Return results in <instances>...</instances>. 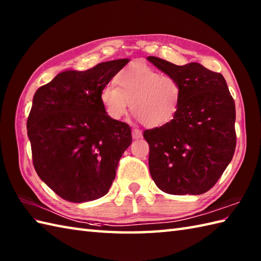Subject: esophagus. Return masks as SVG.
Listing matches in <instances>:
<instances>
[{
    "mask_svg": "<svg viewBox=\"0 0 261 261\" xmlns=\"http://www.w3.org/2000/svg\"><path fill=\"white\" fill-rule=\"evenodd\" d=\"M141 137H142V132L139 129L132 130V138H134V139H139Z\"/></svg>",
    "mask_w": 261,
    "mask_h": 261,
    "instance_id": "34e87169",
    "label": "esophagus"
}]
</instances>
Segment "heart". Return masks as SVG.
Returning <instances> with one entry per match:
<instances>
[{
    "label": "heart",
    "mask_w": 261,
    "mask_h": 261,
    "mask_svg": "<svg viewBox=\"0 0 261 261\" xmlns=\"http://www.w3.org/2000/svg\"><path fill=\"white\" fill-rule=\"evenodd\" d=\"M115 84L105 85L99 99L105 113L121 120L130 108L142 124L158 127L173 120L179 108L181 91L174 77L160 75L145 63L135 62L115 77Z\"/></svg>",
    "instance_id": "1"
}]
</instances>
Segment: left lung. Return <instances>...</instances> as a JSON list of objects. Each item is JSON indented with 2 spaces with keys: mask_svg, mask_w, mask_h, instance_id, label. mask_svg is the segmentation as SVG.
Masks as SVG:
<instances>
[{
  "mask_svg": "<svg viewBox=\"0 0 261 261\" xmlns=\"http://www.w3.org/2000/svg\"><path fill=\"white\" fill-rule=\"evenodd\" d=\"M147 59L174 77L181 91L173 120L143 131L150 175L165 193L199 195L215 185L234 154V99L224 77L201 64Z\"/></svg>",
  "mask_w": 261,
  "mask_h": 261,
  "instance_id": "obj_1",
  "label": "left lung"
}]
</instances>
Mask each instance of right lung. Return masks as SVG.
<instances>
[{"label": "right lung", "mask_w": 261, "mask_h": 261, "mask_svg": "<svg viewBox=\"0 0 261 261\" xmlns=\"http://www.w3.org/2000/svg\"><path fill=\"white\" fill-rule=\"evenodd\" d=\"M129 63L116 59L65 70L39 87L27 121L38 176L58 196L82 203L104 196L131 145L129 124L110 119L101 90Z\"/></svg>", "instance_id": "right-lung-1"}]
</instances>
